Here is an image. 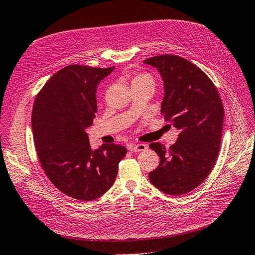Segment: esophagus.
Wrapping results in <instances>:
<instances>
[{"label": "esophagus", "mask_w": 255, "mask_h": 255, "mask_svg": "<svg viewBox=\"0 0 255 255\" xmlns=\"http://www.w3.org/2000/svg\"><path fill=\"white\" fill-rule=\"evenodd\" d=\"M128 150H129L130 152L136 153V152L145 151L146 148H148V146H146V145L143 144V143H138V144H129V145L128 146Z\"/></svg>", "instance_id": "obj_1"}]
</instances>
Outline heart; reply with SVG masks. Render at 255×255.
Segmentation results:
<instances>
[{"label": "heart", "mask_w": 255, "mask_h": 255, "mask_svg": "<svg viewBox=\"0 0 255 255\" xmlns=\"http://www.w3.org/2000/svg\"><path fill=\"white\" fill-rule=\"evenodd\" d=\"M143 83H149V84H154L152 76L149 73L145 72H139L134 75V78L132 80V85H137V84H143Z\"/></svg>", "instance_id": "b5f03b06"}]
</instances>
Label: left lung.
<instances>
[{
	"label": "left lung",
	"mask_w": 255,
	"mask_h": 255,
	"mask_svg": "<svg viewBox=\"0 0 255 255\" xmlns=\"http://www.w3.org/2000/svg\"><path fill=\"white\" fill-rule=\"evenodd\" d=\"M143 61L157 68L163 78L161 113L180 132L169 149L159 142L150 143L160 161L149 179L167 195L187 194L206 179L218 157L225 116L222 101L213 81L189 60L164 54Z\"/></svg>",
	"instance_id": "obj_1"
}]
</instances>
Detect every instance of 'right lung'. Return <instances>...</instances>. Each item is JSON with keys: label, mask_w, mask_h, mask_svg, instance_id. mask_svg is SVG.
<instances>
[{"label": "right lung", "mask_w": 255, "mask_h": 255, "mask_svg": "<svg viewBox=\"0 0 255 255\" xmlns=\"http://www.w3.org/2000/svg\"><path fill=\"white\" fill-rule=\"evenodd\" d=\"M114 69L69 65L43 85L33 106L34 143L44 173L63 194L81 201L113 186L128 152L115 143L92 151L85 132L98 111V84Z\"/></svg>", "instance_id": "add662e5"}]
</instances>
